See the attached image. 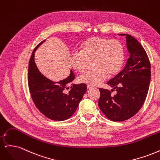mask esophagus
<instances>
[{
	"label": "esophagus",
	"mask_w": 160,
	"mask_h": 160,
	"mask_svg": "<svg viewBox=\"0 0 160 160\" xmlns=\"http://www.w3.org/2000/svg\"><path fill=\"white\" fill-rule=\"evenodd\" d=\"M87 88H88V89H93V87L91 86V85H88V86H87Z\"/></svg>",
	"instance_id": "1"
}]
</instances>
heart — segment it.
<instances>
[{"instance_id": "b5f03b06", "label": "heart", "mask_w": 160, "mask_h": 160, "mask_svg": "<svg viewBox=\"0 0 160 160\" xmlns=\"http://www.w3.org/2000/svg\"><path fill=\"white\" fill-rule=\"evenodd\" d=\"M125 59L122 43L115 39L101 37H91L81 45V52H74L71 57L72 68L83 72L89 62H93V71H88L78 77L80 83L91 86L99 85L109 77L117 75L122 69Z\"/></svg>"}]
</instances>
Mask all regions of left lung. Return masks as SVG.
<instances>
[{"label":"left lung","mask_w":160,"mask_h":160,"mask_svg":"<svg viewBox=\"0 0 160 160\" xmlns=\"http://www.w3.org/2000/svg\"><path fill=\"white\" fill-rule=\"evenodd\" d=\"M126 36L129 57L124 69L108 82L111 91L100 88L99 107L103 114L113 122H123L136 114L148 95L151 79V65L142 45L128 34ZM115 90L117 93L111 95Z\"/></svg>","instance_id":"1"}]
</instances>
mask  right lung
I'll return each mask as SVG.
<instances>
[{"mask_svg":"<svg viewBox=\"0 0 160 160\" xmlns=\"http://www.w3.org/2000/svg\"><path fill=\"white\" fill-rule=\"evenodd\" d=\"M45 41L41 42L31 55L28 64V88L34 103L42 114L51 120L64 121L78 108L87 91V85L72 83L75 75L72 70L69 76L58 82H53L41 73L35 64V52ZM69 86L70 91L67 92Z\"/></svg>","mask_w":160,"mask_h":160,"instance_id":"add662e5","label":"right lung"}]
</instances>
